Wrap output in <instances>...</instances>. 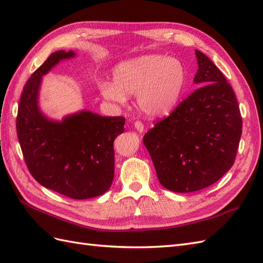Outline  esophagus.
<instances>
[{
    "instance_id": "34e87169",
    "label": "esophagus",
    "mask_w": 263,
    "mask_h": 263,
    "mask_svg": "<svg viewBox=\"0 0 263 263\" xmlns=\"http://www.w3.org/2000/svg\"><path fill=\"white\" fill-rule=\"evenodd\" d=\"M135 127L137 128V130H138L139 132H142L143 128H144V126H143L141 121H136V122H135Z\"/></svg>"
}]
</instances>
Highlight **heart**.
I'll return each mask as SVG.
<instances>
[{"label": "heart", "instance_id": "1", "mask_svg": "<svg viewBox=\"0 0 263 263\" xmlns=\"http://www.w3.org/2000/svg\"><path fill=\"white\" fill-rule=\"evenodd\" d=\"M185 69L176 59L164 55H146L117 64L113 83L99 86L102 96L117 104L135 93L137 104L148 116L165 115L175 107L185 83Z\"/></svg>", "mask_w": 263, "mask_h": 263}]
</instances>
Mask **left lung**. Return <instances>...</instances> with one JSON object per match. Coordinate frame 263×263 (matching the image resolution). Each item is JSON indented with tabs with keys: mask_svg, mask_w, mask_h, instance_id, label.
Returning a JSON list of instances; mask_svg holds the SVG:
<instances>
[{
	"mask_svg": "<svg viewBox=\"0 0 263 263\" xmlns=\"http://www.w3.org/2000/svg\"><path fill=\"white\" fill-rule=\"evenodd\" d=\"M194 82L202 84L143 137L161 185L187 193L216 183L231 170L242 136L235 93L200 51Z\"/></svg>",
	"mask_w": 263,
	"mask_h": 263,
	"instance_id": "1",
	"label": "left lung"
}]
</instances>
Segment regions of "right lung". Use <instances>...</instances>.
Wrapping results in <instances>:
<instances>
[{
    "label": "right lung",
    "instance_id": "right-lung-1",
    "mask_svg": "<svg viewBox=\"0 0 263 263\" xmlns=\"http://www.w3.org/2000/svg\"><path fill=\"white\" fill-rule=\"evenodd\" d=\"M74 52L58 51L33 72L24 87L16 115V135L30 174L49 190L76 200L102 195L114 178L115 138L125 117L88 110L62 122L46 119L38 108L42 77Z\"/></svg>",
    "mask_w": 263,
    "mask_h": 263
}]
</instances>
